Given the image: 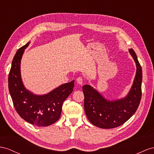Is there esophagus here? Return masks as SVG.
I'll list each match as a JSON object with an SVG mask.
<instances>
[{
	"label": "esophagus",
	"instance_id": "34e87169",
	"mask_svg": "<svg viewBox=\"0 0 154 154\" xmlns=\"http://www.w3.org/2000/svg\"><path fill=\"white\" fill-rule=\"evenodd\" d=\"M76 81L79 85H82V82H83V79H82L81 77H79L76 79Z\"/></svg>",
	"mask_w": 154,
	"mask_h": 154
}]
</instances>
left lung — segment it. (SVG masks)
<instances>
[{
    "label": "left lung",
    "mask_w": 154,
    "mask_h": 154,
    "mask_svg": "<svg viewBox=\"0 0 154 154\" xmlns=\"http://www.w3.org/2000/svg\"><path fill=\"white\" fill-rule=\"evenodd\" d=\"M129 52L135 62L137 70L131 87L124 97L109 100L90 85L82 86L86 115L88 120L98 128L111 129L118 127L128 121L139 107L142 95V68L135 51L129 49Z\"/></svg>",
    "instance_id": "1"
}]
</instances>
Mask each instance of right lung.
<instances>
[{
    "instance_id": "right-lung-1",
    "label": "right lung",
    "mask_w": 154,
    "mask_h": 154,
    "mask_svg": "<svg viewBox=\"0 0 154 154\" xmlns=\"http://www.w3.org/2000/svg\"><path fill=\"white\" fill-rule=\"evenodd\" d=\"M30 42L19 49L13 58L8 77V88L14 107L23 120L37 126H49L60 117L62 104L73 92L74 82L62 84L43 95L25 87L21 75V60Z\"/></svg>"
}]
</instances>
